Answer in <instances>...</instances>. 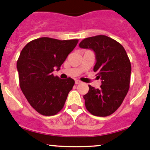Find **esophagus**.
Segmentation results:
<instances>
[{"label": "esophagus", "instance_id": "esophagus-1", "mask_svg": "<svg viewBox=\"0 0 150 150\" xmlns=\"http://www.w3.org/2000/svg\"><path fill=\"white\" fill-rule=\"evenodd\" d=\"M81 83H82V82H81L80 80H78V79L75 80V84H76V85H79V84Z\"/></svg>", "mask_w": 150, "mask_h": 150}]
</instances>
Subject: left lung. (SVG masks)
<instances>
[{
    "instance_id": "left-lung-1",
    "label": "left lung",
    "mask_w": 150,
    "mask_h": 150,
    "mask_svg": "<svg viewBox=\"0 0 150 150\" xmlns=\"http://www.w3.org/2000/svg\"><path fill=\"white\" fill-rule=\"evenodd\" d=\"M79 45L95 52L93 71L102 80L100 88L88 85L89 91L83 96L86 109L96 116L111 115L121 106L129 88L131 64L126 51L105 35L85 38Z\"/></svg>"
}]
</instances>
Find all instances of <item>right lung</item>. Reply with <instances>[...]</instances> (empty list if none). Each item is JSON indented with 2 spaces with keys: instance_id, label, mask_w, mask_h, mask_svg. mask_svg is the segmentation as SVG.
Instances as JSON below:
<instances>
[{
  "instance_id": "add662e5",
  "label": "right lung",
  "mask_w": 150,
  "mask_h": 150,
  "mask_svg": "<svg viewBox=\"0 0 150 150\" xmlns=\"http://www.w3.org/2000/svg\"><path fill=\"white\" fill-rule=\"evenodd\" d=\"M78 41L40 38L21 51L17 62L20 87L30 105L41 115H56L64 107L75 82L70 77L59 79L52 72L54 68L60 69Z\"/></svg>"
}]
</instances>
